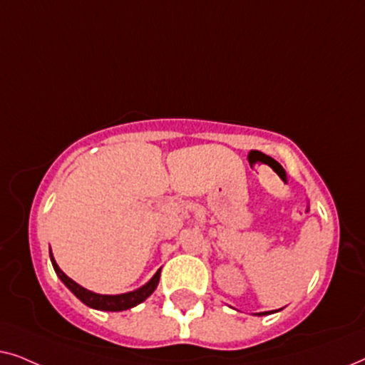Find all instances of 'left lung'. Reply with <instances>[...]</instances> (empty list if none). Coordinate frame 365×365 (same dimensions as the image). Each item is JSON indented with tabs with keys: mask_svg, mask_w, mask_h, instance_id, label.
<instances>
[{
	"mask_svg": "<svg viewBox=\"0 0 365 365\" xmlns=\"http://www.w3.org/2000/svg\"><path fill=\"white\" fill-rule=\"evenodd\" d=\"M266 314H269V312H259V316H266Z\"/></svg>",
	"mask_w": 365,
	"mask_h": 365,
	"instance_id": "1",
	"label": "left lung"
}]
</instances>
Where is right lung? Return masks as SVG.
Here are the masks:
<instances>
[{"instance_id":"1","label":"right lung","mask_w":365,"mask_h":365,"mask_svg":"<svg viewBox=\"0 0 365 365\" xmlns=\"http://www.w3.org/2000/svg\"><path fill=\"white\" fill-rule=\"evenodd\" d=\"M49 257H51L54 272H56L58 277L64 282V286H66L69 291H71L83 304H86L88 307L98 309V311L118 312V311H126V309L138 306V304L146 301V299L154 292V289H156L159 284V276H161V269H159V271L151 277V281H149L148 284H144L143 287L136 289V291L126 292V294H116V296H104V294L91 292V291H88V289L79 286L78 282H74L73 279H69L66 274L59 269L51 252H49Z\"/></svg>"}]
</instances>
